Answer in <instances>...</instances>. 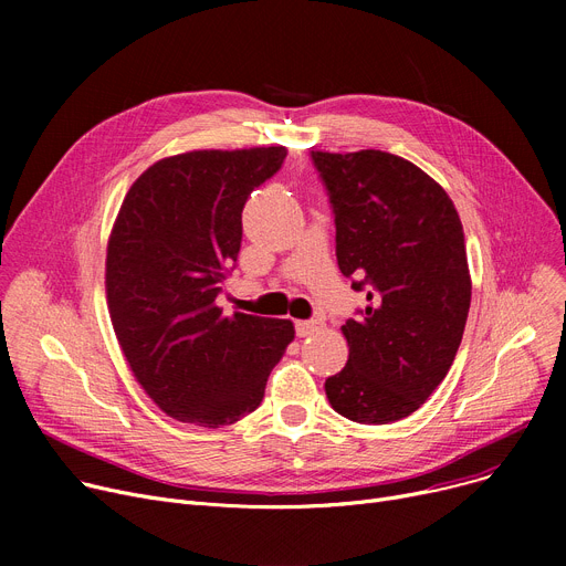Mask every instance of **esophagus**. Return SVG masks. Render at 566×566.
<instances>
[{"label":"esophagus","mask_w":566,"mask_h":566,"mask_svg":"<svg viewBox=\"0 0 566 566\" xmlns=\"http://www.w3.org/2000/svg\"><path fill=\"white\" fill-rule=\"evenodd\" d=\"M318 328L316 321H295V335L298 337H310Z\"/></svg>","instance_id":"34e87169"}]
</instances>
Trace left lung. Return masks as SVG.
I'll use <instances>...</instances> for the list:
<instances>
[{"label":"left lung","mask_w":566,"mask_h":566,"mask_svg":"<svg viewBox=\"0 0 566 566\" xmlns=\"http://www.w3.org/2000/svg\"><path fill=\"white\" fill-rule=\"evenodd\" d=\"M331 195L337 263L369 305L348 318L346 367L325 380L331 406L360 424L418 410L448 376L470 310V271L454 201L399 156L312 151Z\"/></svg>","instance_id":"1"}]
</instances>
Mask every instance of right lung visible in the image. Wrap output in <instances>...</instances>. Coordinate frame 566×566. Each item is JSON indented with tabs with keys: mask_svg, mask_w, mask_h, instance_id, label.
Masks as SVG:
<instances>
[{
	"mask_svg": "<svg viewBox=\"0 0 566 566\" xmlns=\"http://www.w3.org/2000/svg\"><path fill=\"white\" fill-rule=\"evenodd\" d=\"M284 146L188 151L130 186L114 220L105 291L126 363L169 418L218 429L256 410L293 342L289 318L222 314L243 206L284 163Z\"/></svg>",
	"mask_w": 566,
	"mask_h": 566,
	"instance_id": "add662e5",
	"label": "right lung"
}]
</instances>
